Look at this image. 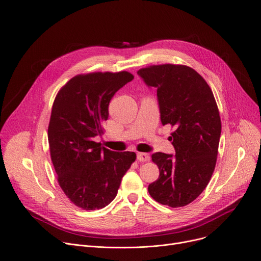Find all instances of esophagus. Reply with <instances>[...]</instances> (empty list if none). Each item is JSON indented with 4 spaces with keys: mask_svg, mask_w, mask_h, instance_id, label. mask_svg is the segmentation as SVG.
<instances>
[{
    "mask_svg": "<svg viewBox=\"0 0 261 261\" xmlns=\"http://www.w3.org/2000/svg\"><path fill=\"white\" fill-rule=\"evenodd\" d=\"M150 159H151V157L148 153H137V160H139V161L146 162V161H150Z\"/></svg>",
    "mask_w": 261,
    "mask_h": 261,
    "instance_id": "obj_1",
    "label": "esophagus"
}]
</instances>
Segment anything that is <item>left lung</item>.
Returning a JSON list of instances; mask_svg holds the SVG:
<instances>
[{
    "instance_id": "1",
    "label": "left lung",
    "mask_w": 261,
    "mask_h": 261,
    "mask_svg": "<svg viewBox=\"0 0 261 261\" xmlns=\"http://www.w3.org/2000/svg\"><path fill=\"white\" fill-rule=\"evenodd\" d=\"M137 74L157 88L162 125L175 127L176 154L152 155L159 178L149 185V194L162 205L185 206L202 194L216 168L222 131L216 99L204 78L186 65H151Z\"/></svg>"
}]
</instances>
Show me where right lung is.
Instances as JSON below:
<instances>
[{"instance_id": "obj_1", "label": "right lung", "mask_w": 261, "mask_h": 261, "mask_svg": "<svg viewBox=\"0 0 261 261\" xmlns=\"http://www.w3.org/2000/svg\"><path fill=\"white\" fill-rule=\"evenodd\" d=\"M133 78L125 70L77 75L54 100L48 129L51 159L63 193L84 210L107 206L136 159L134 152H113L93 141L103 133L114 93Z\"/></svg>"}]
</instances>
